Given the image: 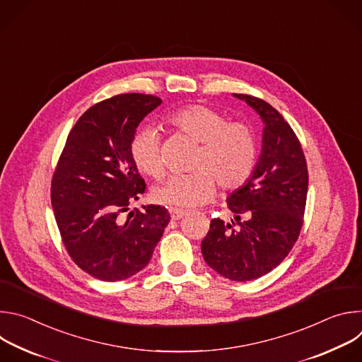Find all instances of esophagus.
<instances>
[{"mask_svg":"<svg viewBox=\"0 0 362 362\" xmlns=\"http://www.w3.org/2000/svg\"><path fill=\"white\" fill-rule=\"evenodd\" d=\"M169 212H170V216H172V219L173 221H179V219H182L187 212L186 211H183V209H177V208H170L169 209Z\"/></svg>","mask_w":362,"mask_h":362,"instance_id":"34e87169","label":"esophagus"}]
</instances>
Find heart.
Returning <instances> with one entry per match:
<instances>
[{
  "label": "heart",
  "instance_id": "1",
  "mask_svg": "<svg viewBox=\"0 0 362 362\" xmlns=\"http://www.w3.org/2000/svg\"><path fill=\"white\" fill-rule=\"evenodd\" d=\"M176 130L200 143L193 172L172 175L151 192L158 203L194 208L214 197L216 183L222 190H236L252 176L256 166V141L252 130L239 122H228L222 113L202 105H189L168 117ZM132 158L137 169L154 179L165 173L160 136L154 127L136 133Z\"/></svg>",
  "mask_w": 362,
  "mask_h": 362
}]
</instances>
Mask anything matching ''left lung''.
<instances>
[{
	"mask_svg": "<svg viewBox=\"0 0 362 362\" xmlns=\"http://www.w3.org/2000/svg\"><path fill=\"white\" fill-rule=\"evenodd\" d=\"M235 95L264 120L262 151L247 183L228 197L238 228H234L237 221L230 225L214 219L202 240V253L206 264L222 276L246 282L276 268L298 240L308 168L295 132L276 109L262 98Z\"/></svg>",
	"mask_w": 362,
	"mask_h": 362,
	"instance_id": "8db88e82",
	"label": "left lung"
}]
</instances>
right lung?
I'll list each match as a JSON object with an SVG mask.
<instances>
[{"instance_id":"add662e5","label":"right lung","mask_w":362,"mask_h":362,"mask_svg":"<svg viewBox=\"0 0 362 362\" xmlns=\"http://www.w3.org/2000/svg\"><path fill=\"white\" fill-rule=\"evenodd\" d=\"M162 103L126 93L91 106L71 129L51 179V204L73 262L106 282L123 281L150 261L170 214L147 204L126 217L146 190L132 158L140 122Z\"/></svg>"}]
</instances>
